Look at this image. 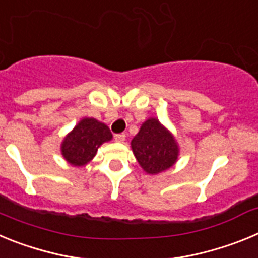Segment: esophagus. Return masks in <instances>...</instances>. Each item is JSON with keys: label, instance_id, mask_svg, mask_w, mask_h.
Instances as JSON below:
<instances>
[{"label": "esophagus", "instance_id": "34e87169", "mask_svg": "<svg viewBox=\"0 0 258 258\" xmlns=\"http://www.w3.org/2000/svg\"><path fill=\"white\" fill-rule=\"evenodd\" d=\"M125 134L121 133V134H115V141L116 142H124L125 141Z\"/></svg>", "mask_w": 258, "mask_h": 258}]
</instances>
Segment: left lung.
<instances>
[{
	"label": "left lung",
	"instance_id": "8db88e82",
	"mask_svg": "<svg viewBox=\"0 0 258 258\" xmlns=\"http://www.w3.org/2000/svg\"><path fill=\"white\" fill-rule=\"evenodd\" d=\"M131 146L137 161L147 174L165 172L178 160V142L156 117L147 118L141 125Z\"/></svg>",
	"mask_w": 258,
	"mask_h": 258
}]
</instances>
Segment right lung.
<instances>
[{
	"label": "right lung",
	"instance_id": "obj_1",
	"mask_svg": "<svg viewBox=\"0 0 258 258\" xmlns=\"http://www.w3.org/2000/svg\"><path fill=\"white\" fill-rule=\"evenodd\" d=\"M112 140L109 127L94 117H84L64 137L60 152L68 164L84 166L93 160L98 149Z\"/></svg>",
	"mask_w": 258,
	"mask_h": 258
}]
</instances>
